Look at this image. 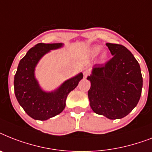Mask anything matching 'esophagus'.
<instances>
[{"label": "esophagus", "mask_w": 152, "mask_h": 152, "mask_svg": "<svg viewBox=\"0 0 152 152\" xmlns=\"http://www.w3.org/2000/svg\"><path fill=\"white\" fill-rule=\"evenodd\" d=\"M83 75H84V77L86 78V77H87V76L90 75V72H89L88 70L87 69H85L84 71H83Z\"/></svg>", "instance_id": "esophagus-1"}]
</instances>
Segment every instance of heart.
<instances>
[{"label":"heart","instance_id":"obj_1","mask_svg":"<svg viewBox=\"0 0 152 152\" xmlns=\"http://www.w3.org/2000/svg\"><path fill=\"white\" fill-rule=\"evenodd\" d=\"M101 50H102V48H101V47H94V48L92 49V53L93 54H94V55H97V54H98V53L101 51ZM107 57H108V55H107V53L106 52H104L102 53V56H101V61H104L107 59Z\"/></svg>","mask_w":152,"mask_h":152}]
</instances>
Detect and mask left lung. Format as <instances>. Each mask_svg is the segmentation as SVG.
I'll use <instances>...</instances> for the list:
<instances>
[{"mask_svg":"<svg viewBox=\"0 0 152 152\" xmlns=\"http://www.w3.org/2000/svg\"><path fill=\"white\" fill-rule=\"evenodd\" d=\"M113 58L96 64L87 80L90 105L96 114L109 119L126 116L137 104L143 87L140 65L127 48L107 43Z\"/></svg>","mask_w":152,"mask_h":152,"instance_id":"1","label":"left lung"}]
</instances>
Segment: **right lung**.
Returning a JSON list of instances; mask_svg holds the SVG:
<instances>
[{"label": "right lung", "instance_id": "right-lung-1", "mask_svg": "<svg viewBox=\"0 0 152 152\" xmlns=\"http://www.w3.org/2000/svg\"><path fill=\"white\" fill-rule=\"evenodd\" d=\"M63 45L62 43L36 44L18 63L14 79L15 94L25 112L36 120H47L60 114L65 108L68 94L77 87L83 77L80 72L50 92L40 87L35 77L36 66L44 55Z\"/></svg>", "mask_w": 152, "mask_h": 152}]
</instances>
